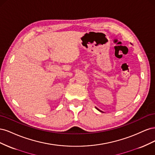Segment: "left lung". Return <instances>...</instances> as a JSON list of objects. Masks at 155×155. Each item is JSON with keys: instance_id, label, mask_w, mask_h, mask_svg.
Listing matches in <instances>:
<instances>
[{"instance_id": "obj_1", "label": "left lung", "mask_w": 155, "mask_h": 155, "mask_svg": "<svg viewBox=\"0 0 155 155\" xmlns=\"http://www.w3.org/2000/svg\"><path fill=\"white\" fill-rule=\"evenodd\" d=\"M96 109H97V108H96ZM97 109V110H99V109Z\"/></svg>"}]
</instances>
